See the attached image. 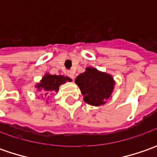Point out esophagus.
<instances>
[{
    "instance_id": "obj_1",
    "label": "esophagus",
    "mask_w": 157,
    "mask_h": 157,
    "mask_svg": "<svg viewBox=\"0 0 157 157\" xmlns=\"http://www.w3.org/2000/svg\"><path fill=\"white\" fill-rule=\"evenodd\" d=\"M67 75L69 76L70 78H71L72 80L74 79V74H73V73H72L71 71H68V72H67Z\"/></svg>"
}]
</instances>
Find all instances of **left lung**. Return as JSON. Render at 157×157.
Masks as SVG:
<instances>
[{
  "instance_id": "left-lung-1",
  "label": "left lung",
  "mask_w": 157,
  "mask_h": 157,
  "mask_svg": "<svg viewBox=\"0 0 157 157\" xmlns=\"http://www.w3.org/2000/svg\"><path fill=\"white\" fill-rule=\"evenodd\" d=\"M75 83L81 91L85 102L95 106L105 104L115 85L110 74L92 67H87L85 72L78 76Z\"/></svg>"
}]
</instances>
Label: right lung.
Segmentation results:
<instances>
[{"label":"right lung","instance_id":"1","mask_svg":"<svg viewBox=\"0 0 157 157\" xmlns=\"http://www.w3.org/2000/svg\"><path fill=\"white\" fill-rule=\"evenodd\" d=\"M67 81L71 82V79L63 75H51L49 73H46L43 77L40 83L36 85V87L37 88L38 91L44 94L46 97L49 94L57 93L59 86Z\"/></svg>","mask_w":157,"mask_h":157}]
</instances>
